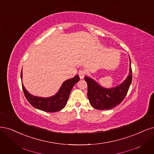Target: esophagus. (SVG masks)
Returning <instances> with one entry per match:
<instances>
[{
    "label": "esophagus",
    "mask_w": 154,
    "mask_h": 154,
    "mask_svg": "<svg viewBox=\"0 0 154 154\" xmlns=\"http://www.w3.org/2000/svg\"><path fill=\"white\" fill-rule=\"evenodd\" d=\"M85 75H86V72L84 70H79L78 72V75L80 79H83L84 76H85Z\"/></svg>",
    "instance_id": "1"
}]
</instances>
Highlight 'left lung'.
<instances>
[{
  "label": "left lung",
  "mask_w": 154,
  "mask_h": 154,
  "mask_svg": "<svg viewBox=\"0 0 154 154\" xmlns=\"http://www.w3.org/2000/svg\"><path fill=\"white\" fill-rule=\"evenodd\" d=\"M129 58V75L119 85L112 88H104L94 79L85 76L87 83L88 98L91 106L100 110L110 109L119 105L125 98L132 82L131 60Z\"/></svg>",
  "instance_id": "obj_1"
}]
</instances>
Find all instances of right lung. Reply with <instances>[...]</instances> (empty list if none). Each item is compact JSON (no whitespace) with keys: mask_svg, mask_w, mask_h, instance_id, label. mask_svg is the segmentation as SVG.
Wrapping results in <instances>:
<instances>
[{"mask_svg":"<svg viewBox=\"0 0 154 154\" xmlns=\"http://www.w3.org/2000/svg\"><path fill=\"white\" fill-rule=\"evenodd\" d=\"M22 70L21 79H22ZM79 81L78 75L63 82L56 94L49 97H41L30 94L22 84L23 91L26 99L29 103L37 109L46 112H57L66 106L70 93L75 85Z\"/></svg>","mask_w":154,"mask_h":154,"instance_id":"obj_1","label":"right lung"}]
</instances>
